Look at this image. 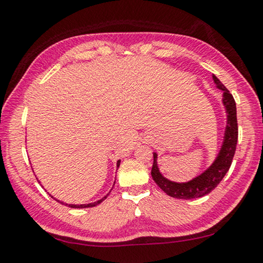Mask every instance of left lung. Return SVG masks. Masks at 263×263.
Masks as SVG:
<instances>
[{
	"mask_svg": "<svg viewBox=\"0 0 263 263\" xmlns=\"http://www.w3.org/2000/svg\"><path fill=\"white\" fill-rule=\"evenodd\" d=\"M213 80L216 84V87L223 90L222 102L227 111V126L226 131H224L223 144L213 164L192 180L186 181V183H176V181L165 178L160 173L159 166H157V154L153 153L154 162H153L152 177L163 192L173 198L187 200L201 198L203 195L211 193L221 183V180L230 169L232 159L235 156L238 140L237 109L235 99L215 74H213Z\"/></svg>",
	"mask_w": 263,
	"mask_h": 263,
	"instance_id": "left-lung-1",
	"label": "left lung"
}]
</instances>
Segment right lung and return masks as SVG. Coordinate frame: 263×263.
Listing matches in <instances>:
<instances>
[{
    "label": "right lung",
    "mask_w": 263,
    "mask_h": 263,
    "mask_svg": "<svg viewBox=\"0 0 263 263\" xmlns=\"http://www.w3.org/2000/svg\"><path fill=\"white\" fill-rule=\"evenodd\" d=\"M119 164H121V160H118V161H117V168L119 166ZM114 185H115V183H114ZM109 193H110V192H109ZM109 193L106 195V197H103L102 199L98 200V201L92 202V203H87V204H69V203H65V202H63V201H60V200L55 199L54 197H51V198H54L57 202H60V203H62V204H65V206H68V207H70V208H88V207H95V206H98L99 203H101V202L103 201V200L108 197Z\"/></svg>",
    "instance_id": "right-lung-1"
}]
</instances>
